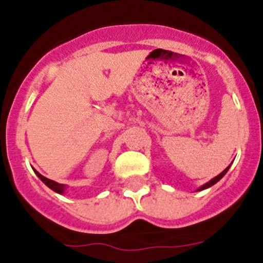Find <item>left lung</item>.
I'll return each instance as SVG.
<instances>
[{"label": "left lung", "instance_id": "left-lung-1", "mask_svg": "<svg viewBox=\"0 0 263 263\" xmlns=\"http://www.w3.org/2000/svg\"><path fill=\"white\" fill-rule=\"evenodd\" d=\"M229 168H230V165H229V167H228V168H226V170H225V171H222V172H221V173H220V174H219V176H216L215 178H213V179H211L209 183L204 184V185H203V186H200V188H199V190H203V189H206V188H209V186H211V185H214V184H215V183H218V182H219V180H220V179H221V178L225 176V174H226V172H228V171H229Z\"/></svg>", "mask_w": 263, "mask_h": 263}]
</instances>
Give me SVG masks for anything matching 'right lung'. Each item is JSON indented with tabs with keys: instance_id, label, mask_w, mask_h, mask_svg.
Segmentation results:
<instances>
[{
	"instance_id": "add662e5",
	"label": "right lung",
	"mask_w": 263,
	"mask_h": 263,
	"mask_svg": "<svg viewBox=\"0 0 263 263\" xmlns=\"http://www.w3.org/2000/svg\"><path fill=\"white\" fill-rule=\"evenodd\" d=\"M34 172H35V174H37V176H38L39 178H41V180L45 184V185L49 186L50 189L54 190V192L59 193V194H62V193H64V189H65V185H64V184H59V183L54 182V180H52V179H48V178H45V177L42 176V174H39L37 171H34Z\"/></svg>"
}]
</instances>
